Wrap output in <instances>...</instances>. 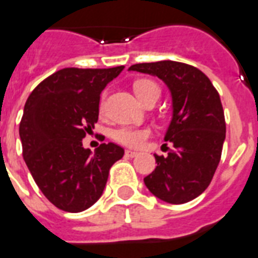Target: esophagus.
Returning a JSON list of instances; mask_svg holds the SVG:
<instances>
[{"instance_id": "1", "label": "esophagus", "mask_w": 258, "mask_h": 258, "mask_svg": "<svg viewBox=\"0 0 258 258\" xmlns=\"http://www.w3.org/2000/svg\"><path fill=\"white\" fill-rule=\"evenodd\" d=\"M125 155H126V156H129V157H136L137 155H139V153H137V152H135V151H129V149H127V151H125Z\"/></svg>"}]
</instances>
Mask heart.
I'll list each match as a JSON object with an SVG mask.
<instances>
[{
    "instance_id": "heart-1",
    "label": "heart",
    "mask_w": 258,
    "mask_h": 258,
    "mask_svg": "<svg viewBox=\"0 0 258 258\" xmlns=\"http://www.w3.org/2000/svg\"><path fill=\"white\" fill-rule=\"evenodd\" d=\"M133 89H135L136 95L139 97V99L141 102L145 101L151 94H159V87L156 86V83H153L152 81H148V79L137 81L135 83V86H133ZM102 109H103V105H101V110ZM148 136H149V131H147V129L123 126L117 129V131L113 133V139H114L117 143L122 144V145L137 148L143 145Z\"/></svg>"
}]
</instances>
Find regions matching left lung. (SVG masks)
Returning <instances> with one entry per match:
<instances>
[{
    "instance_id": "8db88e82",
    "label": "left lung",
    "mask_w": 258,
    "mask_h": 258,
    "mask_svg": "<svg viewBox=\"0 0 258 258\" xmlns=\"http://www.w3.org/2000/svg\"><path fill=\"white\" fill-rule=\"evenodd\" d=\"M129 71L164 82L172 98V119L164 140L168 156H157L156 168L144 177L155 197L172 205L192 201L205 191L221 160L226 123L218 91L194 66L172 60L139 63Z\"/></svg>"
}]
</instances>
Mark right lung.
I'll return each instance as SVG.
<instances>
[{
	"label": "right lung",
	"instance_id": "right-lung-1",
	"mask_svg": "<svg viewBox=\"0 0 258 258\" xmlns=\"http://www.w3.org/2000/svg\"><path fill=\"white\" fill-rule=\"evenodd\" d=\"M123 66L63 69L28 97L20 122L23 156L44 197L57 209L81 213L101 198L110 167L123 156L117 144L91 153L82 140L98 121L99 98Z\"/></svg>",
	"mask_w": 258,
	"mask_h": 258
}]
</instances>
